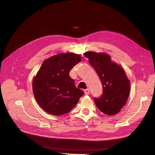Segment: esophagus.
<instances>
[{"instance_id":"1","label":"esophagus","mask_w":155,"mask_h":155,"mask_svg":"<svg viewBox=\"0 0 155 155\" xmlns=\"http://www.w3.org/2000/svg\"><path fill=\"white\" fill-rule=\"evenodd\" d=\"M84 92H85V95H88V94H89V89H88V88L85 89V90H84Z\"/></svg>"}]
</instances>
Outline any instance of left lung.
Wrapping results in <instances>:
<instances>
[{
  "label": "left lung",
  "instance_id": "obj_1",
  "mask_svg": "<svg viewBox=\"0 0 155 155\" xmlns=\"http://www.w3.org/2000/svg\"><path fill=\"white\" fill-rule=\"evenodd\" d=\"M84 54L102 82L103 94L94 99L97 108L106 115L116 114L125 105L130 92V81L124 69L106 53L88 51Z\"/></svg>",
  "mask_w": 155,
  "mask_h": 155
}]
</instances>
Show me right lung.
Listing matches in <instances>:
<instances>
[{
	"label": "right lung",
	"instance_id": "obj_1",
	"mask_svg": "<svg viewBox=\"0 0 155 155\" xmlns=\"http://www.w3.org/2000/svg\"><path fill=\"white\" fill-rule=\"evenodd\" d=\"M81 55L60 53L45 60L34 77L32 91L38 104L50 114L60 116L74 107L84 92L75 85L70 71Z\"/></svg>",
	"mask_w": 155,
	"mask_h": 155
}]
</instances>
